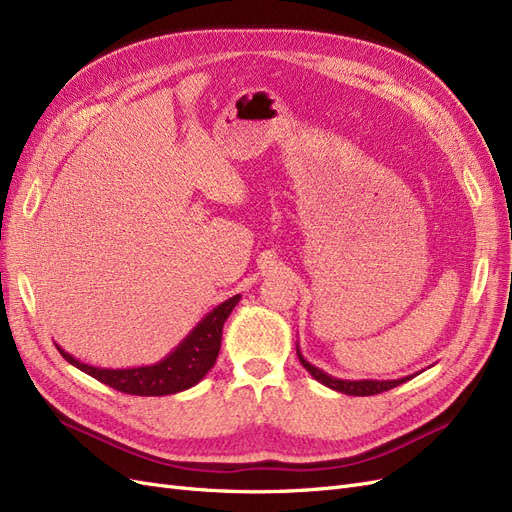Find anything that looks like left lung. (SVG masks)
<instances>
[{
	"label": "left lung",
	"instance_id": "8db88e82",
	"mask_svg": "<svg viewBox=\"0 0 512 512\" xmlns=\"http://www.w3.org/2000/svg\"><path fill=\"white\" fill-rule=\"evenodd\" d=\"M298 357H300V364L312 376H315L321 385L334 389V391H340V393H346V395H376V393H383V391L398 387V385H402V383H406L412 378V376H404V378H398V381H342V378L329 376L327 372L308 364V361L302 357L300 349H298Z\"/></svg>",
	"mask_w": 512,
	"mask_h": 512
}]
</instances>
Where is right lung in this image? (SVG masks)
<instances>
[{
  "instance_id": "1",
  "label": "right lung",
  "mask_w": 512,
  "mask_h": 512,
  "mask_svg": "<svg viewBox=\"0 0 512 512\" xmlns=\"http://www.w3.org/2000/svg\"><path fill=\"white\" fill-rule=\"evenodd\" d=\"M238 302L240 293L219 304L212 312H208V315L193 327V332L180 342L166 359H161L155 366L127 370L95 368L89 364H82V361H78L70 353H65L61 346H57V351L63 355L65 361H70L72 366L117 391L129 395H172L200 383L208 374V370L214 366V361H217V355L221 351L223 323L227 321L229 312L236 308Z\"/></svg>"
}]
</instances>
